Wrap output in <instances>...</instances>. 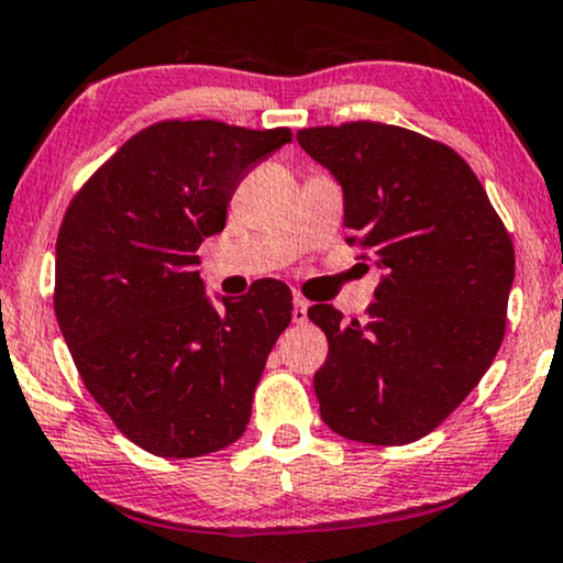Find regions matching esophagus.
<instances>
[{"mask_svg": "<svg viewBox=\"0 0 563 563\" xmlns=\"http://www.w3.org/2000/svg\"><path fill=\"white\" fill-rule=\"evenodd\" d=\"M308 308H310V302L305 300V297H295L292 321H295V323H305V321H308Z\"/></svg>", "mask_w": 563, "mask_h": 563, "instance_id": "34e87169", "label": "esophagus"}]
</instances>
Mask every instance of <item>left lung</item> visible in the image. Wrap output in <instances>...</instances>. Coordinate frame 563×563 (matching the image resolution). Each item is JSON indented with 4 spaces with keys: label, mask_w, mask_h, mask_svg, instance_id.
<instances>
[{
    "label": "left lung",
    "mask_w": 563,
    "mask_h": 563,
    "mask_svg": "<svg viewBox=\"0 0 563 563\" xmlns=\"http://www.w3.org/2000/svg\"><path fill=\"white\" fill-rule=\"evenodd\" d=\"M297 143L342 185L346 242L384 271L363 323H344L334 305L308 310L329 339L313 376L321 418L350 441L412 443L494 363L515 245L481 179L449 145L380 122L308 128Z\"/></svg>",
    "instance_id": "left-lung-1"
}]
</instances>
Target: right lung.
Masks as SVG:
<instances>
[{"label": "right lung", "mask_w": 563, "mask_h": 563, "mask_svg": "<svg viewBox=\"0 0 563 563\" xmlns=\"http://www.w3.org/2000/svg\"><path fill=\"white\" fill-rule=\"evenodd\" d=\"M292 141L169 120L130 137L73 198L57 238L54 313L82 384L114 426L156 456L187 460L245 433L292 292L261 279L206 295L200 242L227 224L250 166Z\"/></svg>", "instance_id": "add662e5"}]
</instances>
